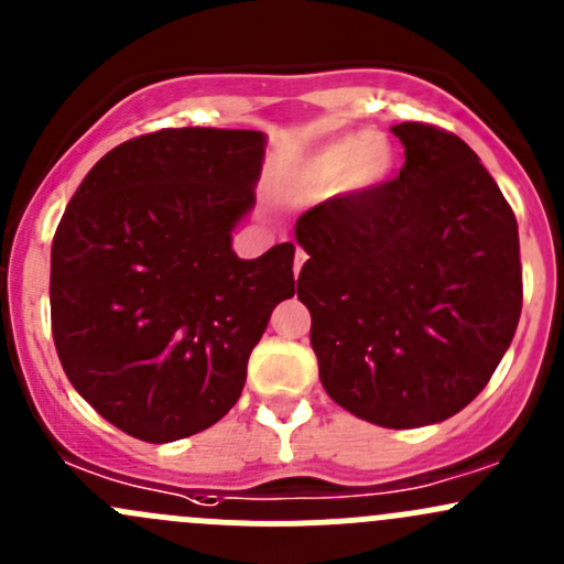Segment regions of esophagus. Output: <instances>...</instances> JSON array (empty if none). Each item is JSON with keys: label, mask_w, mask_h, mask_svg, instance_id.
<instances>
[{"label": "esophagus", "mask_w": 564, "mask_h": 564, "mask_svg": "<svg viewBox=\"0 0 564 564\" xmlns=\"http://www.w3.org/2000/svg\"><path fill=\"white\" fill-rule=\"evenodd\" d=\"M305 259H308V253H305L303 248H297V250H294V275H300V270H303Z\"/></svg>", "instance_id": "esophagus-1"}]
</instances>
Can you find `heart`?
Instances as JSON below:
<instances>
[{
  "mask_svg": "<svg viewBox=\"0 0 564 564\" xmlns=\"http://www.w3.org/2000/svg\"><path fill=\"white\" fill-rule=\"evenodd\" d=\"M390 169V147L377 133L340 135L322 147L305 166L303 180L314 191H329L340 182L349 191L382 180Z\"/></svg>",
  "mask_w": 564,
  "mask_h": 564,
  "instance_id": "heart-1",
  "label": "heart"
}]
</instances>
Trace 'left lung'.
<instances>
[{
    "instance_id": "8db88e82",
    "label": "left lung",
    "mask_w": 564,
    "mask_h": 564,
    "mask_svg": "<svg viewBox=\"0 0 564 564\" xmlns=\"http://www.w3.org/2000/svg\"><path fill=\"white\" fill-rule=\"evenodd\" d=\"M395 180L308 209L297 297L318 379L338 406L384 429L460 412L513 340L524 300L519 224L469 144L401 122Z\"/></svg>"
}]
</instances>
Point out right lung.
Masks as SVG:
<instances>
[{
	"mask_svg": "<svg viewBox=\"0 0 564 564\" xmlns=\"http://www.w3.org/2000/svg\"><path fill=\"white\" fill-rule=\"evenodd\" d=\"M259 130L163 128L106 152L51 246V333L78 395L141 442L218 423L246 388L294 246L231 250L256 204Z\"/></svg>",
	"mask_w": 564,
	"mask_h": 564,
	"instance_id": "right-lung-1",
	"label": "right lung"
}]
</instances>
